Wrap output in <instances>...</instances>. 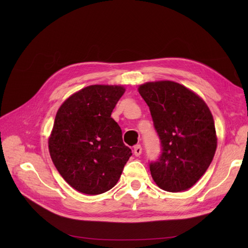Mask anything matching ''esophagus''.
Instances as JSON below:
<instances>
[{
    "label": "esophagus",
    "instance_id": "34e87169",
    "mask_svg": "<svg viewBox=\"0 0 248 248\" xmlns=\"http://www.w3.org/2000/svg\"><path fill=\"white\" fill-rule=\"evenodd\" d=\"M133 153H134V155H136V156H140V155L141 154V146H140V145L134 146Z\"/></svg>",
    "mask_w": 248,
    "mask_h": 248
}]
</instances>
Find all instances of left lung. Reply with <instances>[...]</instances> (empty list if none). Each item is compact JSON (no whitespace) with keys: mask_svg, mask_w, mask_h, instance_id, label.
I'll list each match as a JSON object with an SVG mask.
<instances>
[{"mask_svg":"<svg viewBox=\"0 0 248 248\" xmlns=\"http://www.w3.org/2000/svg\"><path fill=\"white\" fill-rule=\"evenodd\" d=\"M139 92L161 144L159 158L150 162L154 182L170 192L189 189L205 174L216 151L211 111L200 96L175 81L146 82Z\"/></svg>","mask_w":248,"mask_h":248,"instance_id":"8db88e82","label":"left lung"}]
</instances>
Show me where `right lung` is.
Returning <instances> with one entry per match:
<instances>
[{"label":"right lung","mask_w":248,"mask_h":248,"mask_svg":"<svg viewBox=\"0 0 248 248\" xmlns=\"http://www.w3.org/2000/svg\"><path fill=\"white\" fill-rule=\"evenodd\" d=\"M122 86L93 85L66 99L48 139L51 160L74 189L95 196L114 187L132 155L110 117Z\"/></svg>","instance_id":"obj_1"}]
</instances>
